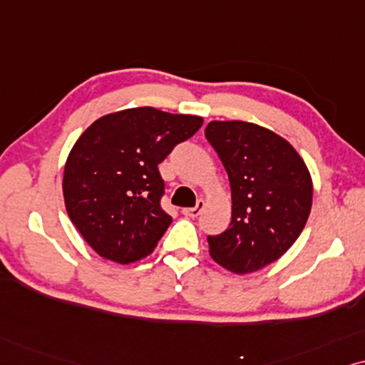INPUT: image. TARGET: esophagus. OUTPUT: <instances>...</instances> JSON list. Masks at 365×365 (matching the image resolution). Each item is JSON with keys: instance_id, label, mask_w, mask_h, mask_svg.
<instances>
[{"instance_id": "1", "label": "esophagus", "mask_w": 365, "mask_h": 365, "mask_svg": "<svg viewBox=\"0 0 365 365\" xmlns=\"http://www.w3.org/2000/svg\"><path fill=\"white\" fill-rule=\"evenodd\" d=\"M203 208H205V200H198L195 207H192V208H183L182 213H183V215H185V217H198V215H200V213H202Z\"/></svg>"}]
</instances>
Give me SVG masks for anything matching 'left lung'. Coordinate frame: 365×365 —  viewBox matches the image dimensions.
<instances>
[{
    "label": "left lung",
    "instance_id": "left-lung-1",
    "mask_svg": "<svg viewBox=\"0 0 365 365\" xmlns=\"http://www.w3.org/2000/svg\"><path fill=\"white\" fill-rule=\"evenodd\" d=\"M205 137L227 170L232 222L208 237L210 257L233 274L279 260L302 233L312 207V177L287 140L249 121L213 120Z\"/></svg>",
    "mask_w": 365,
    "mask_h": 365
}]
</instances>
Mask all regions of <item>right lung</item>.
I'll return each instance as SVG.
<instances>
[{"instance_id": "1", "label": "right lung", "mask_w": 365, "mask_h": 365, "mask_svg": "<svg viewBox=\"0 0 365 365\" xmlns=\"http://www.w3.org/2000/svg\"><path fill=\"white\" fill-rule=\"evenodd\" d=\"M202 116L153 106L100 116L73 145L63 172L68 217L91 249L126 265L152 254L172 217L160 207L158 163L190 138Z\"/></svg>"}]
</instances>
